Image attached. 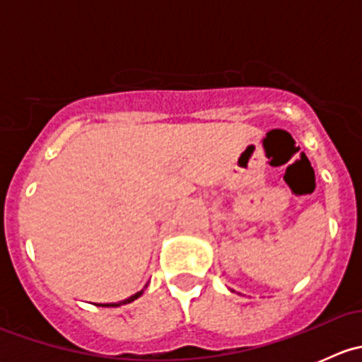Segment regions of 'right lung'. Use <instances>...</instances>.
<instances>
[{
	"label": "right lung",
	"instance_id": "right-lung-1",
	"mask_svg": "<svg viewBox=\"0 0 362 362\" xmlns=\"http://www.w3.org/2000/svg\"><path fill=\"white\" fill-rule=\"evenodd\" d=\"M141 293H144V291H140V293H136L134 296H131V298L124 299V301H120V303H105V305H100V306H120V305H126V303H131V301H134V299H136V298H140Z\"/></svg>",
	"mask_w": 362,
	"mask_h": 362
}]
</instances>
